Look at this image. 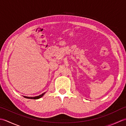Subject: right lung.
<instances>
[{
    "instance_id": "add662e5",
    "label": "right lung",
    "mask_w": 126,
    "mask_h": 126,
    "mask_svg": "<svg viewBox=\"0 0 126 126\" xmlns=\"http://www.w3.org/2000/svg\"><path fill=\"white\" fill-rule=\"evenodd\" d=\"M45 93H46V92H45V93H44L42 94L41 95H39V96H35V97H28V96H24V97L25 98H29V99H34V100H37V99H39V98H41V97H42V96L45 94Z\"/></svg>"
}]
</instances>
